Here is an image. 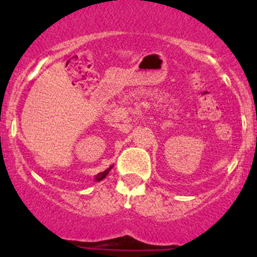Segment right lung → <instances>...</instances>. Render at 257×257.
I'll return each mask as SVG.
<instances>
[{"instance_id": "1", "label": "right lung", "mask_w": 257, "mask_h": 257, "mask_svg": "<svg viewBox=\"0 0 257 257\" xmlns=\"http://www.w3.org/2000/svg\"><path fill=\"white\" fill-rule=\"evenodd\" d=\"M110 170H112V167L108 168V169H107V170H104V172L99 173V174H98L97 177H95V181H100V180H103V179H104L105 177H107L108 174H109Z\"/></svg>"}]
</instances>
